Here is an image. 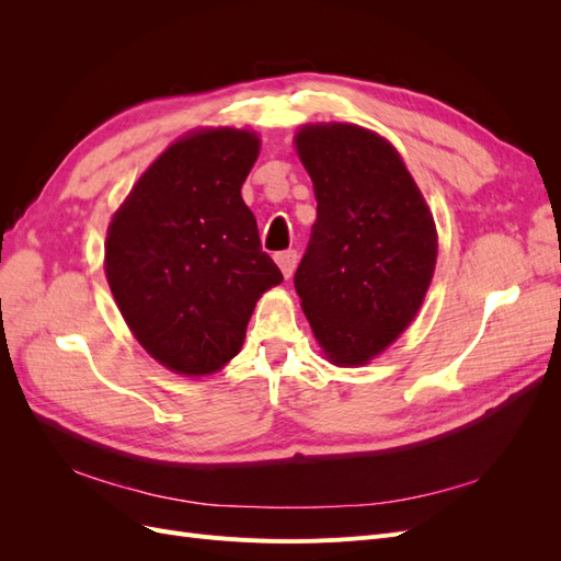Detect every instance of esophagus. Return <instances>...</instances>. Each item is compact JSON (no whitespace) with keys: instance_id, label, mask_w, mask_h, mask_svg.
<instances>
[{"instance_id":"34e87169","label":"esophagus","mask_w":561,"mask_h":561,"mask_svg":"<svg viewBox=\"0 0 561 561\" xmlns=\"http://www.w3.org/2000/svg\"><path fill=\"white\" fill-rule=\"evenodd\" d=\"M276 264L280 266L283 276L290 278L295 274V266H297V250H283L276 254Z\"/></svg>"}]
</instances>
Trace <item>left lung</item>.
Instances as JSON below:
<instances>
[{
	"label": "left lung",
	"instance_id": "left-lung-1",
	"mask_svg": "<svg viewBox=\"0 0 561 561\" xmlns=\"http://www.w3.org/2000/svg\"><path fill=\"white\" fill-rule=\"evenodd\" d=\"M295 149L318 201L295 290L325 360L363 367L423 307L437 262L435 219L400 151L377 130L304 124Z\"/></svg>",
	"mask_w": 561,
	"mask_h": 561
}]
</instances>
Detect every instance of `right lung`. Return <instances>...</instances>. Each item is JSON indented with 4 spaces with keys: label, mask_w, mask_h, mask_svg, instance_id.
Returning <instances> with one entry per match:
<instances>
[{
    "label": "right lung",
    "mask_w": 561,
    "mask_h": 561,
    "mask_svg": "<svg viewBox=\"0 0 561 561\" xmlns=\"http://www.w3.org/2000/svg\"><path fill=\"white\" fill-rule=\"evenodd\" d=\"M260 147L250 128L184 133L110 219L112 297L138 344L175 375L210 377L231 363L260 297L283 283L241 196Z\"/></svg>",
    "instance_id": "right-lung-1"
}]
</instances>
